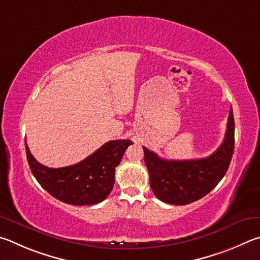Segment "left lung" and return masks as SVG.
<instances>
[{
	"instance_id": "8db88e82",
	"label": "left lung",
	"mask_w": 260,
	"mask_h": 260,
	"mask_svg": "<svg viewBox=\"0 0 260 260\" xmlns=\"http://www.w3.org/2000/svg\"><path fill=\"white\" fill-rule=\"evenodd\" d=\"M234 130L231 107L225 138L210 156L184 161L165 160L143 147L149 184L155 197L162 202L185 206L211 192L230 167L234 151Z\"/></svg>"
}]
</instances>
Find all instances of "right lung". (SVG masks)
<instances>
[{
  "label": "right lung",
  "instance_id": "obj_1",
  "mask_svg": "<svg viewBox=\"0 0 260 260\" xmlns=\"http://www.w3.org/2000/svg\"><path fill=\"white\" fill-rule=\"evenodd\" d=\"M131 144L129 139L112 140L83 161L57 169L41 165L26 142L25 146L31 174L49 194L72 206H91L104 201L112 192L115 168Z\"/></svg>",
  "mask_w": 260,
  "mask_h": 260
}]
</instances>
